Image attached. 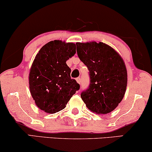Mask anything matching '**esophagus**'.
Masks as SVG:
<instances>
[{"label":"esophagus","instance_id":"1","mask_svg":"<svg viewBox=\"0 0 152 152\" xmlns=\"http://www.w3.org/2000/svg\"><path fill=\"white\" fill-rule=\"evenodd\" d=\"M76 81H77V82L78 83V84H80L81 83V78L80 77H77L76 79Z\"/></svg>","mask_w":152,"mask_h":152}]
</instances>
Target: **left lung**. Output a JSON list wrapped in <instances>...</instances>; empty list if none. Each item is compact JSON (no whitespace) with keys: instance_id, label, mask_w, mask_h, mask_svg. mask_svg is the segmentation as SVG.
Masks as SVG:
<instances>
[{"instance_id":"1","label":"left lung","mask_w":152,"mask_h":152,"mask_svg":"<svg viewBox=\"0 0 152 152\" xmlns=\"http://www.w3.org/2000/svg\"><path fill=\"white\" fill-rule=\"evenodd\" d=\"M80 59L89 70L90 84L81 97L87 108L96 113L113 111L123 98L127 72L122 57L111 46L95 41L76 43Z\"/></svg>"}]
</instances>
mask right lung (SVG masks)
Wrapping results in <instances>:
<instances>
[{"instance_id": "obj_1", "label": "right lung", "mask_w": 152, "mask_h": 152, "mask_svg": "<svg viewBox=\"0 0 152 152\" xmlns=\"http://www.w3.org/2000/svg\"><path fill=\"white\" fill-rule=\"evenodd\" d=\"M76 53L73 43L50 41L41 48L33 61L29 75L31 95L37 107L46 113L64 109L80 88L70 77L66 61Z\"/></svg>"}]
</instances>
